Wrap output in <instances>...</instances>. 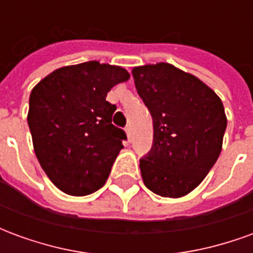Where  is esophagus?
Returning a JSON list of instances; mask_svg holds the SVG:
<instances>
[{"mask_svg": "<svg viewBox=\"0 0 253 253\" xmlns=\"http://www.w3.org/2000/svg\"><path fill=\"white\" fill-rule=\"evenodd\" d=\"M125 131H126L127 134V139H128V141H131V127L127 126L126 128H125Z\"/></svg>", "mask_w": 253, "mask_h": 253, "instance_id": "34e87169", "label": "esophagus"}]
</instances>
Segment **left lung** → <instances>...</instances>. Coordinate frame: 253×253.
<instances>
[{
    "mask_svg": "<svg viewBox=\"0 0 253 253\" xmlns=\"http://www.w3.org/2000/svg\"><path fill=\"white\" fill-rule=\"evenodd\" d=\"M138 94L153 119V146L139 161L145 186L181 198L201 184L222 150L226 115L210 86L170 63L132 69Z\"/></svg>",
    "mask_w": 253,
    "mask_h": 253,
    "instance_id": "left-lung-1",
    "label": "left lung"
}]
</instances>
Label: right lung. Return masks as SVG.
Wrapping results in <instances>:
<instances>
[{"label":"right lung","instance_id":"add662e5","mask_svg":"<svg viewBox=\"0 0 253 253\" xmlns=\"http://www.w3.org/2000/svg\"><path fill=\"white\" fill-rule=\"evenodd\" d=\"M130 74L99 61L59 67L36 84L28 126L39 164L52 184L72 196L104 186L126 132L112 125L105 97Z\"/></svg>","mask_w":253,"mask_h":253}]
</instances>
